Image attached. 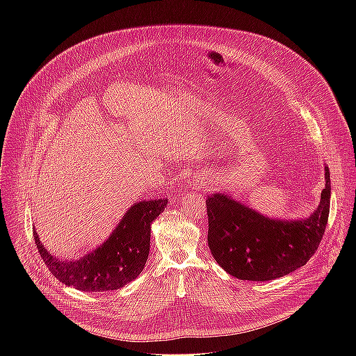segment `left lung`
<instances>
[{
  "instance_id": "left-lung-1",
  "label": "left lung",
  "mask_w": 356,
  "mask_h": 356,
  "mask_svg": "<svg viewBox=\"0 0 356 356\" xmlns=\"http://www.w3.org/2000/svg\"><path fill=\"white\" fill-rule=\"evenodd\" d=\"M330 197L328 168L320 206L309 218L273 220L229 195H209L207 239L214 259L227 273L241 280L265 282L294 272L307 264L323 239Z\"/></svg>"
}]
</instances>
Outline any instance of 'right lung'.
<instances>
[{
  "label": "right lung",
  "instance_id": "right-lung-1",
  "mask_svg": "<svg viewBox=\"0 0 356 356\" xmlns=\"http://www.w3.org/2000/svg\"><path fill=\"white\" fill-rule=\"evenodd\" d=\"M166 206L168 198L135 202L111 236L77 261L50 255L33 228L35 243L50 273L66 286L87 293L118 290L143 270L150 248V225Z\"/></svg>",
  "mask_w": 356,
  "mask_h": 356
}]
</instances>
